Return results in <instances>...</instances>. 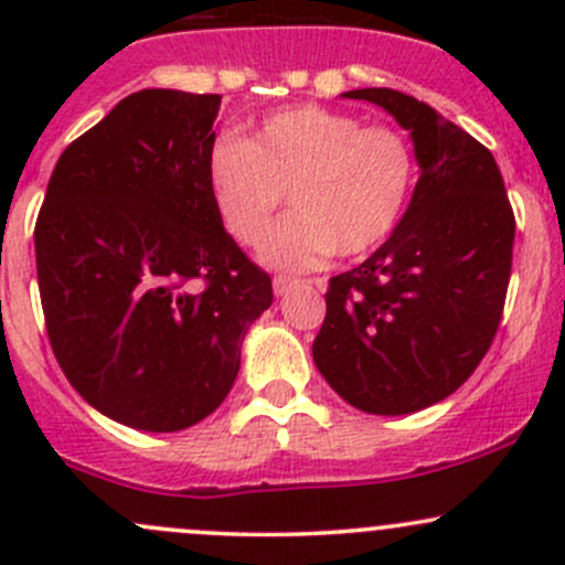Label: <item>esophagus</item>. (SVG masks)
<instances>
[{"label":"esophagus","instance_id":"1","mask_svg":"<svg viewBox=\"0 0 565 565\" xmlns=\"http://www.w3.org/2000/svg\"><path fill=\"white\" fill-rule=\"evenodd\" d=\"M298 284V278H289V276H276L273 278V292L278 295V298H284V295L289 292V289Z\"/></svg>","mask_w":565,"mask_h":565}]
</instances>
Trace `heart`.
Listing matches in <instances>:
<instances>
[{
    "instance_id": "b5f03b06",
    "label": "heart",
    "mask_w": 565,
    "mask_h": 565,
    "mask_svg": "<svg viewBox=\"0 0 565 565\" xmlns=\"http://www.w3.org/2000/svg\"><path fill=\"white\" fill-rule=\"evenodd\" d=\"M207 191L224 230L254 246L289 191L295 213L267 232L259 259L278 270L330 254H372L402 224L418 163L404 134L319 106L273 111L246 136L210 145Z\"/></svg>"
}]
</instances>
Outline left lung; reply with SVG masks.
I'll list each match as a JSON object with an SVG mask.
<instances>
[{
	"label": "left lung",
	"mask_w": 565,
	"mask_h": 565,
	"mask_svg": "<svg viewBox=\"0 0 565 565\" xmlns=\"http://www.w3.org/2000/svg\"><path fill=\"white\" fill-rule=\"evenodd\" d=\"M344 98L385 108L409 130L420 177L388 241L330 278L311 352L352 407L418 413L451 396L498 333L514 213L492 152L424 100L388 87Z\"/></svg>",
	"instance_id": "left-lung-1"
}]
</instances>
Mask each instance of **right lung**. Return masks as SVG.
<instances>
[{"instance_id": "right-lung-1", "label": "right lung", "mask_w": 565, "mask_h": 565, "mask_svg": "<svg viewBox=\"0 0 565 565\" xmlns=\"http://www.w3.org/2000/svg\"><path fill=\"white\" fill-rule=\"evenodd\" d=\"M221 95L141 89L56 161L35 226L51 350L98 413L141 431L207 418L270 309V276L207 191Z\"/></svg>"}]
</instances>
